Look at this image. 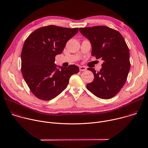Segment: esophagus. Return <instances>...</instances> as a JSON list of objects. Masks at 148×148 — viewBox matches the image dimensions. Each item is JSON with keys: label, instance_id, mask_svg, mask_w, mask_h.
Masks as SVG:
<instances>
[{"label": "esophagus", "instance_id": "1", "mask_svg": "<svg viewBox=\"0 0 148 148\" xmlns=\"http://www.w3.org/2000/svg\"><path fill=\"white\" fill-rule=\"evenodd\" d=\"M86 70V67L85 66H80L79 67V71H85Z\"/></svg>", "mask_w": 148, "mask_h": 148}]
</instances>
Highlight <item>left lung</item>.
I'll use <instances>...</instances> for the list:
<instances>
[{
  "mask_svg": "<svg viewBox=\"0 0 148 148\" xmlns=\"http://www.w3.org/2000/svg\"><path fill=\"white\" fill-rule=\"evenodd\" d=\"M80 32L90 42L92 55L104 62L96 72L88 68L94 75L87 89L101 99H108L116 95L124 86L130 69L128 46L117 31L106 26L79 28Z\"/></svg>",
  "mask_w": 148,
  "mask_h": 148,
  "instance_id": "obj_1",
  "label": "left lung"
}]
</instances>
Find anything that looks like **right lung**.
<instances>
[{
  "label": "right lung",
  "instance_id": "right-lung-1",
  "mask_svg": "<svg viewBox=\"0 0 148 148\" xmlns=\"http://www.w3.org/2000/svg\"><path fill=\"white\" fill-rule=\"evenodd\" d=\"M78 32V28L56 25L42 27L32 32L24 42L21 55V72L32 93L43 101L51 100L67 87L71 76L79 72L75 65L68 67L55 64L67 41Z\"/></svg>",
  "mask_w": 148,
  "mask_h": 148
}]
</instances>
